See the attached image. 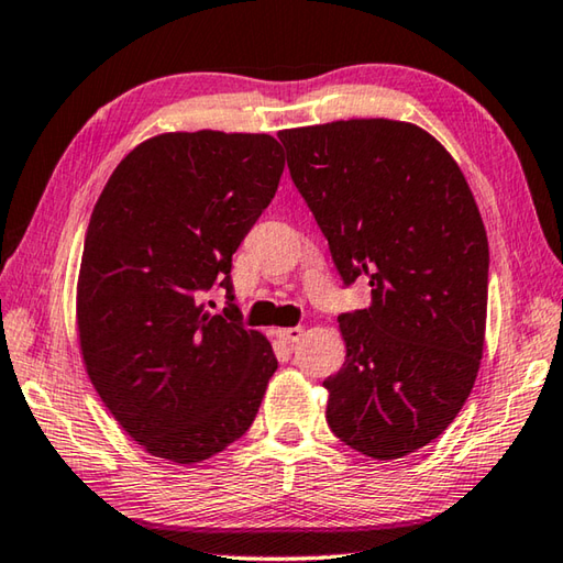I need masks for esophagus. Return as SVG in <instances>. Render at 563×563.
I'll list each match as a JSON object with an SVG mask.
<instances>
[{"instance_id": "1", "label": "esophagus", "mask_w": 563, "mask_h": 563, "mask_svg": "<svg viewBox=\"0 0 563 563\" xmlns=\"http://www.w3.org/2000/svg\"><path fill=\"white\" fill-rule=\"evenodd\" d=\"M305 329L302 327H283V329H275V339L283 341V344H295V341H300Z\"/></svg>"}]
</instances>
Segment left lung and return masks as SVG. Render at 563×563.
<instances>
[{
	"instance_id": "8db88e82",
	"label": "left lung",
	"mask_w": 563,
	"mask_h": 563,
	"mask_svg": "<svg viewBox=\"0 0 563 563\" xmlns=\"http://www.w3.org/2000/svg\"><path fill=\"white\" fill-rule=\"evenodd\" d=\"M288 168L341 280L368 310L339 317L346 361L324 380L332 432L371 459L427 446L476 383L488 312V236L459 163L410 121L283 129Z\"/></svg>"
}]
</instances>
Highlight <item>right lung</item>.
Listing matches in <instances>:
<instances>
[{"mask_svg": "<svg viewBox=\"0 0 563 563\" xmlns=\"http://www.w3.org/2000/svg\"><path fill=\"white\" fill-rule=\"evenodd\" d=\"M268 134L168 131L121 161L92 209L75 319L87 376L119 427L170 464L217 456L256 420L278 368L271 341L212 314L231 256L278 190Z\"/></svg>", "mask_w": 563, "mask_h": 563, "instance_id": "right-lung-1", "label": "right lung"}]
</instances>
